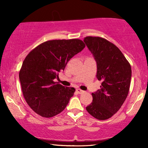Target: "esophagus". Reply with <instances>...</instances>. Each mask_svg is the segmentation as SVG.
Listing matches in <instances>:
<instances>
[{"instance_id": "esophagus-1", "label": "esophagus", "mask_w": 148, "mask_h": 148, "mask_svg": "<svg viewBox=\"0 0 148 148\" xmlns=\"http://www.w3.org/2000/svg\"><path fill=\"white\" fill-rule=\"evenodd\" d=\"M76 91L78 94H83V93L84 92V90H81V89H79V88H78V89H76Z\"/></svg>"}]
</instances>
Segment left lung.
<instances>
[{
	"instance_id": "1",
	"label": "left lung",
	"mask_w": 148,
	"mask_h": 148,
	"mask_svg": "<svg viewBox=\"0 0 148 148\" xmlns=\"http://www.w3.org/2000/svg\"><path fill=\"white\" fill-rule=\"evenodd\" d=\"M85 42L97 62L100 89L92 93V101L86 110L92 116L104 120L121 108L130 90L132 68L115 45L99 37H86Z\"/></svg>"
}]
</instances>
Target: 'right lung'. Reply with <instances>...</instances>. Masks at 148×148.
<instances>
[{
    "instance_id": "obj_1",
    "label": "right lung",
    "mask_w": 148,
    "mask_h": 148,
    "mask_svg": "<svg viewBox=\"0 0 148 148\" xmlns=\"http://www.w3.org/2000/svg\"><path fill=\"white\" fill-rule=\"evenodd\" d=\"M86 47L78 39L49 40L37 46L25 57L19 72L22 92L35 113L51 118L62 112L74 95V88L54 79L67 62Z\"/></svg>"
}]
</instances>
